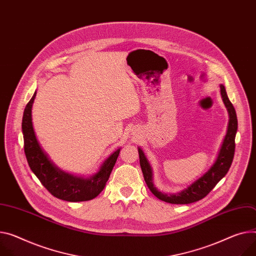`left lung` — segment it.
<instances>
[{"label": "left lung", "mask_w": 256, "mask_h": 256, "mask_svg": "<svg viewBox=\"0 0 256 256\" xmlns=\"http://www.w3.org/2000/svg\"><path fill=\"white\" fill-rule=\"evenodd\" d=\"M220 94L222 102L228 112V125L224 140L222 142V148L220 150L218 158H216L214 164L210 169L199 180H196L194 184L188 186L186 190L176 192V194H165L156 188L152 182V170L150 164L148 163L144 150L138 148L140 154V163L142 170L144 178L146 184L150 190L156 196V198L170 203V204H190L199 201L206 196L212 188L218 184V182L224 178L228 173L234 154V137L238 129V120L234 108L230 102L226 88L224 85H220Z\"/></svg>", "instance_id": "1"}]
</instances>
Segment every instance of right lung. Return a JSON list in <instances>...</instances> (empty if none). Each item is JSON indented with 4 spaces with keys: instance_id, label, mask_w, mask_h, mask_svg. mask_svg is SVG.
<instances>
[{
    "instance_id": "right-lung-1",
    "label": "right lung",
    "mask_w": 256,
    "mask_h": 256,
    "mask_svg": "<svg viewBox=\"0 0 256 256\" xmlns=\"http://www.w3.org/2000/svg\"><path fill=\"white\" fill-rule=\"evenodd\" d=\"M36 92L24 108L22 116V134L24 152L32 171L56 198L68 202H83L94 199L104 188L116 164L121 148L114 152L102 164L100 170L90 178H81L58 168L38 144L32 121V108Z\"/></svg>"
}]
</instances>
